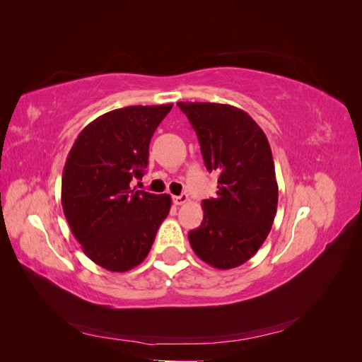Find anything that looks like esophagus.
<instances>
[{"mask_svg":"<svg viewBox=\"0 0 362 362\" xmlns=\"http://www.w3.org/2000/svg\"><path fill=\"white\" fill-rule=\"evenodd\" d=\"M173 204L175 205H182V204H185L189 201V196L185 194V193H182V194H180V196H173Z\"/></svg>","mask_w":362,"mask_h":362,"instance_id":"esophagus-1","label":"esophagus"}]
</instances>
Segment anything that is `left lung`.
Returning <instances> with one entry per match:
<instances>
[{
    "instance_id": "obj_1",
    "label": "left lung",
    "mask_w": 362,
    "mask_h": 362,
    "mask_svg": "<svg viewBox=\"0 0 362 362\" xmlns=\"http://www.w3.org/2000/svg\"><path fill=\"white\" fill-rule=\"evenodd\" d=\"M199 139L205 166L216 172V198L202 201L204 218L189 233L194 254L216 269L242 266L267 238L278 208L269 140L242 108L178 103Z\"/></svg>"
}]
</instances>
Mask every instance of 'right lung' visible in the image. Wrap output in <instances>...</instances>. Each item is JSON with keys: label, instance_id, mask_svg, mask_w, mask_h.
<instances>
[{"label": "right lung", "instance_id": "right-lung-1", "mask_svg": "<svg viewBox=\"0 0 362 362\" xmlns=\"http://www.w3.org/2000/svg\"><path fill=\"white\" fill-rule=\"evenodd\" d=\"M170 108L129 105L96 117L64 163V217L84 254L110 272L139 266L169 214V194L131 189V181L144 177L151 137Z\"/></svg>", "mask_w": 362, "mask_h": 362}]
</instances>
